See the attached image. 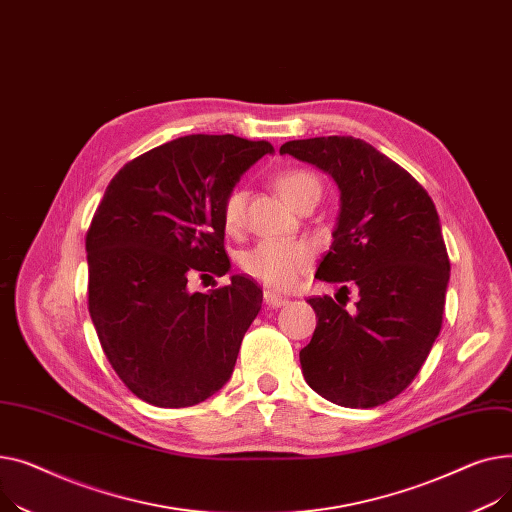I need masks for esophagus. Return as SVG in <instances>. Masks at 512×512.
Segmentation results:
<instances>
[{"label": "esophagus", "instance_id": "1", "mask_svg": "<svg viewBox=\"0 0 512 512\" xmlns=\"http://www.w3.org/2000/svg\"><path fill=\"white\" fill-rule=\"evenodd\" d=\"M264 302H266L268 308H281V306L287 304V299L281 297V295L275 293V291H264Z\"/></svg>", "mask_w": 512, "mask_h": 512}]
</instances>
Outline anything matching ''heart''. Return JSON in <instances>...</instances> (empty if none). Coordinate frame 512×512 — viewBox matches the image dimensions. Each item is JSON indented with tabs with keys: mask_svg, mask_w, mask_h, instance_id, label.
I'll list each match as a JSON object with an SVG mask.
<instances>
[{
	"mask_svg": "<svg viewBox=\"0 0 512 512\" xmlns=\"http://www.w3.org/2000/svg\"><path fill=\"white\" fill-rule=\"evenodd\" d=\"M277 190L293 208L299 200L310 194H320L318 177L304 169L285 171L277 177ZM246 192L231 190L223 202V225L227 231H235L244 223ZM312 248L306 242H283V239H262L254 248L242 254V266L246 273L273 289H289L302 277L310 262Z\"/></svg>",
	"mask_w": 512,
	"mask_h": 512,
	"instance_id": "b5f03b06",
	"label": "heart"
}]
</instances>
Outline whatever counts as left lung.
<instances>
[{
    "instance_id": "left-lung-1",
    "label": "left lung",
    "mask_w": 512,
    "mask_h": 512,
    "mask_svg": "<svg viewBox=\"0 0 512 512\" xmlns=\"http://www.w3.org/2000/svg\"><path fill=\"white\" fill-rule=\"evenodd\" d=\"M279 153L335 179L341 210L316 279L359 289L355 314L328 295L308 299L318 324L299 351L304 378L335 405L378 407L411 384L440 333L450 262L436 206L359 138L291 140Z\"/></svg>"
}]
</instances>
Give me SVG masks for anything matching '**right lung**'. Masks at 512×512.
<instances>
[{"instance_id": "obj_1", "label": "right lung", "mask_w": 512, "mask_h": 512, "mask_svg": "<svg viewBox=\"0 0 512 512\" xmlns=\"http://www.w3.org/2000/svg\"><path fill=\"white\" fill-rule=\"evenodd\" d=\"M270 142L192 134L130 161L86 233L88 312L115 374L155 407H190L233 374L262 306L248 277L208 293L194 275H227L223 202Z\"/></svg>"}]
</instances>
